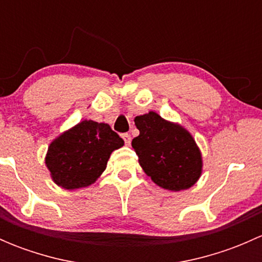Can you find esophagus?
<instances>
[{
	"label": "esophagus",
	"instance_id": "obj_1",
	"mask_svg": "<svg viewBox=\"0 0 262 262\" xmlns=\"http://www.w3.org/2000/svg\"><path fill=\"white\" fill-rule=\"evenodd\" d=\"M123 139H124V142H125V144H126V146H129V144H130V142H132V138H130V136H129L128 133L123 134Z\"/></svg>",
	"mask_w": 262,
	"mask_h": 262
}]
</instances>
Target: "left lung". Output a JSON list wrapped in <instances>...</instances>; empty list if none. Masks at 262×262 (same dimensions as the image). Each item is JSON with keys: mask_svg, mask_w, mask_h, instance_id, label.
<instances>
[{"mask_svg": "<svg viewBox=\"0 0 262 262\" xmlns=\"http://www.w3.org/2000/svg\"><path fill=\"white\" fill-rule=\"evenodd\" d=\"M139 136L132 141L139 165L156 185L171 191L191 187L203 172L202 152L191 134L157 113L136 116Z\"/></svg>", "mask_w": 262, "mask_h": 262, "instance_id": "obj_1", "label": "left lung"}]
</instances>
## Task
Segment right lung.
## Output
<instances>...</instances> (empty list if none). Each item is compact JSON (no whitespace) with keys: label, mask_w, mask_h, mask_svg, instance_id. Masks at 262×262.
I'll return each mask as SVG.
<instances>
[{"label":"right lung","mask_w":262,"mask_h":262,"mask_svg":"<svg viewBox=\"0 0 262 262\" xmlns=\"http://www.w3.org/2000/svg\"><path fill=\"white\" fill-rule=\"evenodd\" d=\"M124 141L106 123L82 120L49 144L46 165L52 180L67 190L94 184L106 168L110 155Z\"/></svg>","instance_id":"add662e5"}]
</instances>
